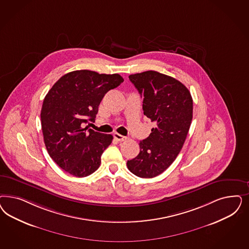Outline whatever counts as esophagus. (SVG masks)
<instances>
[{
  "instance_id": "esophagus-1",
  "label": "esophagus",
  "mask_w": 249,
  "mask_h": 249,
  "mask_svg": "<svg viewBox=\"0 0 249 249\" xmlns=\"http://www.w3.org/2000/svg\"><path fill=\"white\" fill-rule=\"evenodd\" d=\"M113 137H114L117 141H120V142H122V141H125V140L127 139V137H124V136H122V135L118 134V133H114V134H113Z\"/></svg>"
}]
</instances>
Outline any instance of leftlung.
Here are the masks:
<instances>
[{"mask_svg": "<svg viewBox=\"0 0 249 249\" xmlns=\"http://www.w3.org/2000/svg\"><path fill=\"white\" fill-rule=\"evenodd\" d=\"M129 80L156 127L139 143L140 152L127 161V168L136 176L150 178L168 169L181 150L193 120V98L180 81L158 71L132 74Z\"/></svg>", "mask_w": 249, "mask_h": 249, "instance_id": "left-lung-1", "label": "left lung"}]
</instances>
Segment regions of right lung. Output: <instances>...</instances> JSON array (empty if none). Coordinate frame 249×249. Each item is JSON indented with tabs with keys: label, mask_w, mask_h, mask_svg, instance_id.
Segmentation results:
<instances>
[{
	"label": "right lung",
	"mask_w": 249,
	"mask_h": 249,
	"mask_svg": "<svg viewBox=\"0 0 249 249\" xmlns=\"http://www.w3.org/2000/svg\"><path fill=\"white\" fill-rule=\"evenodd\" d=\"M123 81L119 74L82 70L65 74L49 89L41 109L44 142L51 159L66 172L83 178L100 167L112 136L84 126L95 120L106 92Z\"/></svg>",
	"instance_id": "obj_1"
}]
</instances>
